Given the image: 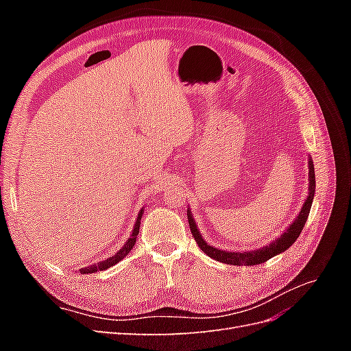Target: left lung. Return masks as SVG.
<instances>
[{
    "mask_svg": "<svg viewBox=\"0 0 351 351\" xmlns=\"http://www.w3.org/2000/svg\"><path fill=\"white\" fill-rule=\"evenodd\" d=\"M315 168H313V162L312 159H309V196H307L306 202L302 206V210L299 217H297L290 227L287 228L282 234L277 239L274 240L272 243H269L268 246H265L262 249H256V250H252V252H226V250H221V249H215L206 244V241L202 239L200 232L197 230L196 222L193 219L192 212L187 209V219H189V226H190V231H192V234L196 240V243L199 244V247L202 249V252L206 253L209 258L215 259L218 262H224L228 265H259L267 262L268 259L277 256L278 253H282L284 250L289 249L291 244L297 240V237L300 236V232L306 224L307 217H309V212H311V206H312V202H313V196H315Z\"/></svg>",
    "mask_w": 351,
    "mask_h": 351,
    "instance_id": "obj_1",
    "label": "left lung"
}]
</instances>
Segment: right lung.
<instances>
[{
    "mask_svg": "<svg viewBox=\"0 0 351 351\" xmlns=\"http://www.w3.org/2000/svg\"><path fill=\"white\" fill-rule=\"evenodd\" d=\"M142 215H143V208L139 210V215H137L136 224H134V228H133L132 234H130V239L124 243V246H123L119 252H117L112 258H108L107 261H102V262H99L98 265H92V267L82 268L80 272H82V274H93V272H98V271H105V269H108V268L114 267L115 263H119V262L125 256V254H129V252H130V250L133 249V246H134L137 234H139Z\"/></svg>",
    "mask_w": 351,
    "mask_h": 351,
    "instance_id": "add662e5",
    "label": "right lung"
}]
</instances>
